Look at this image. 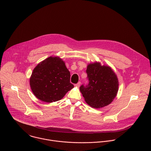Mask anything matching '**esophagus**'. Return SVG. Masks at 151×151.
I'll use <instances>...</instances> for the list:
<instances>
[{
	"instance_id": "1",
	"label": "esophagus",
	"mask_w": 151,
	"mask_h": 151,
	"mask_svg": "<svg viewBox=\"0 0 151 151\" xmlns=\"http://www.w3.org/2000/svg\"><path fill=\"white\" fill-rule=\"evenodd\" d=\"M81 82H79L78 83H76V85H75V86L76 87H78V88H79V87H80V85H81Z\"/></svg>"
}]
</instances>
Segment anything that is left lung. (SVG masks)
<instances>
[{"mask_svg": "<svg viewBox=\"0 0 151 151\" xmlns=\"http://www.w3.org/2000/svg\"><path fill=\"white\" fill-rule=\"evenodd\" d=\"M86 72L89 83L79 88L85 102L96 109L111 104L116 97L119 87L117 75L112 68L95 61L88 64Z\"/></svg>", "mask_w": 151, "mask_h": 151, "instance_id": "left-lung-1", "label": "left lung"}]
</instances>
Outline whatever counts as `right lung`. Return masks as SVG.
I'll return each instance as SVG.
<instances>
[{
	"instance_id": "right-lung-1",
	"label": "right lung",
	"mask_w": 151,
	"mask_h": 151,
	"mask_svg": "<svg viewBox=\"0 0 151 151\" xmlns=\"http://www.w3.org/2000/svg\"><path fill=\"white\" fill-rule=\"evenodd\" d=\"M70 73L64 61L51 56L40 61L30 78V86L35 96L46 103L60 100L74 86L70 82Z\"/></svg>"
}]
</instances>
